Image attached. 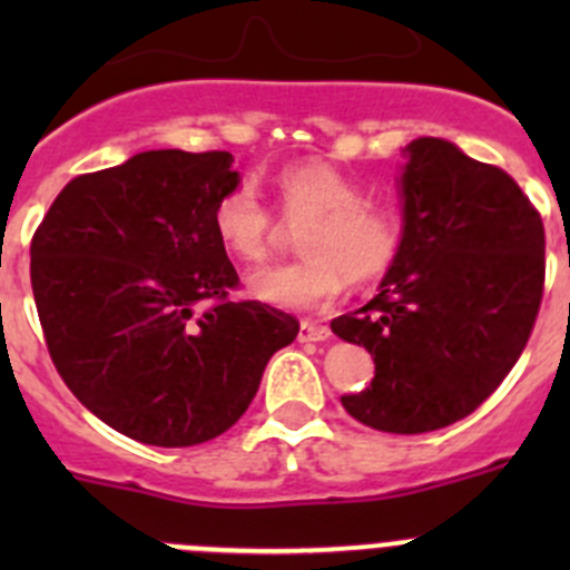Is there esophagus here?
Instances as JSON below:
<instances>
[{"label": "esophagus", "mask_w": 570, "mask_h": 570, "mask_svg": "<svg viewBox=\"0 0 570 570\" xmlns=\"http://www.w3.org/2000/svg\"><path fill=\"white\" fill-rule=\"evenodd\" d=\"M327 336H331V327L327 325H320V322H312V320L301 322V333H297L301 342H325Z\"/></svg>", "instance_id": "1"}]
</instances>
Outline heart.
Instances as JSON below:
<instances>
[{
	"mask_svg": "<svg viewBox=\"0 0 570 570\" xmlns=\"http://www.w3.org/2000/svg\"><path fill=\"white\" fill-rule=\"evenodd\" d=\"M281 206L289 220L308 217L301 234L306 258L273 264L248 275L256 301L292 312L327 306L353 281L375 278L389 267L400 245L394 212L364 200L355 178L325 163L289 165L275 176ZM220 243L243 262H262L273 248L275 220L250 181L228 189L215 206Z\"/></svg>",
	"mask_w": 570,
	"mask_h": 570,
	"instance_id": "obj_1",
	"label": "heart"
}]
</instances>
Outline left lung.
I'll use <instances>...</instances> for the list:
<instances>
[{"instance_id": "8db88e82", "label": "left lung", "mask_w": 570, "mask_h": 570, "mask_svg": "<svg viewBox=\"0 0 570 570\" xmlns=\"http://www.w3.org/2000/svg\"><path fill=\"white\" fill-rule=\"evenodd\" d=\"M402 237L377 295L331 322L375 361L344 411L416 435L469 416L527 347L543 297V220L519 184L455 142L402 148Z\"/></svg>"}]
</instances>
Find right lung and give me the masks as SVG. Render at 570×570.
Instances as JSON below:
<instances>
[{
	"label": "right lung",
	"mask_w": 570,
	"mask_h": 570,
	"mask_svg": "<svg viewBox=\"0 0 570 570\" xmlns=\"http://www.w3.org/2000/svg\"><path fill=\"white\" fill-rule=\"evenodd\" d=\"M228 151H142L62 187L32 237V295L57 372L94 416L151 446L226 433L297 320L226 301L239 284L215 206Z\"/></svg>",
	"instance_id": "obj_1"
}]
</instances>
